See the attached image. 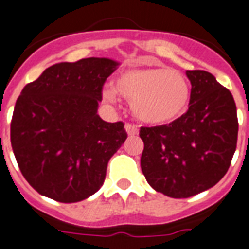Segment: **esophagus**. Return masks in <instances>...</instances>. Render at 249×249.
<instances>
[{
	"instance_id": "esophagus-1",
	"label": "esophagus",
	"mask_w": 249,
	"mask_h": 249,
	"mask_svg": "<svg viewBox=\"0 0 249 249\" xmlns=\"http://www.w3.org/2000/svg\"><path fill=\"white\" fill-rule=\"evenodd\" d=\"M124 128H126V131L128 135H137L138 134V127L135 126L134 123H126Z\"/></svg>"
}]
</instances>
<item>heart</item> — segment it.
<instances>
[{
  "label": "heart",
  "instance_id": "obj_1",
  "mask_svg": "<svg viewBox=\"0 0 249 249\" xmlns=\"http://www.w3.org/2000/svg\"><path fill=\"white\" fill-rule=\"evenodd\" d=\"M117 91L131 102L134 114L148 123H167L177 119L190 101L186 77L172 69H131L115 79ZM105 98L114 99L111 90Z\"/></svg>",
  "mask_w": 249,
  "mask_h": 249
}]
</instances>
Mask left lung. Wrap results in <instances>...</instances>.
I'll list each match as a JSON object with an SVG mask.
<instances>
[{
    "label": "left lung",
    "mask_w": 249,
    "mask_h": 249,
    "mask_svg": "<svg viewBox=\"0 0 249 249\" xmlns=\"http://www.w3.org/2000/svg\"><path fill=\"white\" fill-rule=\"evenodd\" d=\"M188 110L168 124L141 127V167L148 184L175 199L216 184L230 168L237 143L236 105L211 72L187 70Z\"/></svg>",
    "instance_id": "8db88e82"
}]
</instances>
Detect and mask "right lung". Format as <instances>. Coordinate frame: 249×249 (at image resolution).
<instances>
[{
	"instance_id": "right-lung-1",
	"label": "right lung",
	"mask_w": 249,
	"mask_h": 249,
	"mask_svg": "<svg viewBox=\"0 0 249 249\" xmlns=\"http://www.w3.org/2000/svg\"><path fill=\"white\" fill-rule=\"evenodd\" d=\"M117 66L107 58L61 62L23 87L10 142L23 178L38 194L75 203L103 184L107 163L127 139L124 123L105 122L97 114L103 85Z\"/></svg>"
}]
</instances>
